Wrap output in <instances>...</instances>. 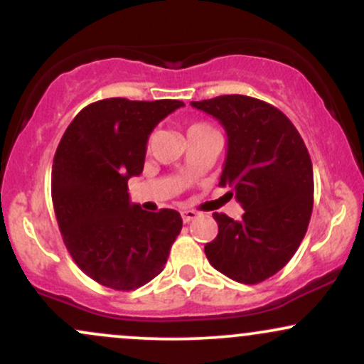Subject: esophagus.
<instances>
[{
    "label": "esophagus",
    "instance_id": "esophagus-1",
    "mask_svg": "<svg viewBox=\"0 0 364 364\" xmlns=\"http://www.w3.org/2000/svg\"><path fill=\"white\" fill-rule=\"evenodd\" d=\"M198 215H200L198 212L190 210V208H186V210L181 212V217H183V220H185V223H191V220H195Z\"/></svg>",
    "mask_w": 364,
    "mask_h": 364
}]
</instances>
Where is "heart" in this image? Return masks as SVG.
<instances>
[{
	"mask_svg": "<svg viewBox=\"0 0 364 364\" xmlns=\"http://www.w3.org/2000/svg\"><path fill=\"white\" fill-rule=\"evenodd\" d=\"M207 129H212V128L208 127L207 123H202V121H196V123H191L190 127H188L186 133H188V136H190V135H195V133H200V132H207Z\"/></svg>",
	"mask_w": 364,
	"mask_h": 364,
	"instance_id": "obj_1",
	"label": "heart"
}]
</instances>
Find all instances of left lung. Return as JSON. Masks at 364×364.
I'll return each mask as SVG.
<instances>
[{
    "instance_id": "left-lung-1",
    "label": "left lung",
    "mask_w": 364,
    "mask_h": 364,
    "mask_svg": "<svg viewBox=\"0 0 364 364\" xmlns=\"http://www.w3.org/2000/svg\"><path fill=\"white\" fill-rule=\"evenodd\" d=\"M191 106L212 114L228 133L219 186L243 207L240 220L214 212L219 232L205 245L214 269L241 284L272 277L306 235L313 210V168L291 119L248 95H219Z\"/></svg>"
}]
</instances>
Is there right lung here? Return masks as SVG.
Instances as JSON below:
<instances>
[{
  "label": "right lung",
  "instance_id": "add662e5",
  "mask_svg": "<svg viewBox=\"0 0 364 364\" xmlns=\"http://www.w3.org/2000/svg\"><path fill=\"white\" fill-rule=\"evenodd\" d=\"M185 106L176 99L92 102L75 116L53 161L54 214L83 274L114 291H133L164 269L183 220L173 208L132 205L128 179L144 171L150 132Z\"/></svg>",
  "mask_w": 364,
  "mask_h": 364
}]
</instances>
